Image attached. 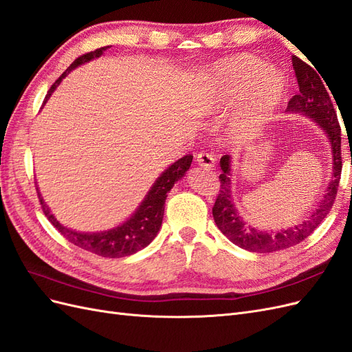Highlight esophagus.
Segmentation results:
<instances>
[{
  "label": "esophagus",
  "mask_w": 352,
  "mask_h": 352,
  "mask_svg": "<svg viewBox=\"0 0 352 352\" xmlns=\"http://www.w3.org/2000/svg\"><path fill=\"white\" fill-rule=\"evenodd\" d=\"M214 155H212L211 153H199L197 155V162L201 167H204L207 170H211L212 167H214Z\"/></svg>",
  "instance_id": "1"
}]
</instances>
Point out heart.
<instances>
[{
	"instance_id": "b5f03b06",
	"label": "heart",
	"mask_w": 352,
	"mask_h": 352,
	"mask_svg": "<svg viewBox=\"0 0 352 352\" xmlns=\"http://www.w3.org/2000/svg\"><path fill=\"white\" fill-rule=\"evenodd\" d=\"M206 102L208 107L230 104L245 90L235 129L242 136H252L278 109L285 94L282 74L269 69L261 58L243 54L230 57L208 74Z\"/></svg>"
}]
</instances>
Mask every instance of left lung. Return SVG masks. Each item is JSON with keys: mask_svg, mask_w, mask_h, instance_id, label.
<instances>
[{"mask_svg": "<svg viewBox=\"0 0 352 352\" xmlns=\"http://www.w3.org/2000/svg\"><path fill=\"white\" fill-rule=\"evenodd\" d=\"M292 66L300 91L287 102L286 111L305 114L323 127L330 144H332L333 177L330 180L323 199L318 202V207L313 211L310 219L302 221L301 225L286 230L270 233L260 232L245 225L242 219L238 216L236 208L233 207L229 179L230 157L223 155L220 160L221 175L219 176L220 189L214 206H212V217H214L217 228L229 241L252 252L261 254L286 250L310 236L322 225L329 211L332 210L338 194L340 173H342V153H340L342 151L340 150V136L342 135H340V126L338 122L336 110L333 107V101L326 89L327 83L324 85L320 78L322 74H318L300 57L292 56Z\"/></svg>", "mask_w": 352, "mask_h": 352, "instance_id": "left-lung-1", "label": "left lung"}]
</instances>
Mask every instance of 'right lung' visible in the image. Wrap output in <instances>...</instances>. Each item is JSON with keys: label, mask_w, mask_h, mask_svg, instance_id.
<instances>
[{"label": "right lung", "mask_w": 352, "mask_h": 352, "mask_svg": "<svg viewBox=\"0 0 352 352\" xmlns=\"http://www.w3.org/2000/svg\"><path fill=\"white\" fill-rule=\"evenodd\" d=\"M107 48L109 47L97 48L95 51L87 52V54H83L74 60L69 66V69L51 85L50 91L45 95L44 102L50 98V95L54 92V89L58 87L60 82L66 78V74L70 73V70H73L74 67H78L79 65H83V63H87L92 58L100 57L102 54V51ZM190 163H192V155L188 154L170 166L166 172H163V175L157 179V182L150 189V192H148V195L142 201L140 208L135 211V214L126 223H123L122 226L107 232L79 233L72 229H67L51 214L48 206L45 204L44 199L41 198V194L36 188L38 198L41 202L42 211H44L47 219L69 242L74 243L76 247L85 251L97 254L100 257L120 258L145 248L146 245L157 236V232L160 230V226H162V221H163L164 202H166L167 194L170 192V189L173 188L176 180L184 177Z\"/></svg>", "instance_id": "obj_1"}]
</instances>
